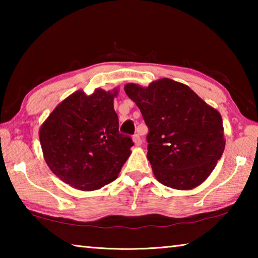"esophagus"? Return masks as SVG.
<instances>
[{
	"label": "esophagus",
	"mask_w": 258,
	"mask_h": 258,
	"mask_svg": "<svg viewBox=\"0 0 258 258\" xmlns=\"http://www.w3.org/2000/svg\"><path fill=\"white\" fill-rule=\"evenodd\" d=\"M133 142H134V145L137 146V147L141 146L142 140H141V138H140V135H139V134H135V135H134V137H133Z\"/></svg>",
	"instance_id": "34e87169"
}]
</instances>
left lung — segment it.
Returning <instances> with one entry per match:
<instances>
[{"instance_id": "obj_1", "label": "left lung", "mask_w": 258, "mask_h": 258, "mask_svg": "<svg viewBox=\"0 0 258 258\" xmlns=\"http://www.w3.org/2000/svg\"><path fill=\"white\" fill-rule=\"evenodd\" d=\"M149 128L148 160L161 184L191 190L211 175L225 148L221 113L189 86L161 78L124 86Z\"/></svg>"}]
</instances>
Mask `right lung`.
<instances>
[{"instance_id":"right-lung-1","label":"right lung","mask_w":258,"mask_h":258,"mask_svg":"<svg viewBox=\"0 0 258 258\" xmlns=\"http://www.w3.org/2000/svg\"><path fill=\"white\" fill-rule=\"evenodd\" d=\"M118 90L76 91L40 128L43 156L52 173L77 190L101 189L116 180L133 141L119 133L113 98Z\"/></svg>"}]
</instances>
